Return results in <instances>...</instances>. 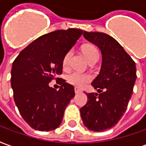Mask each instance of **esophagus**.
Here are the masks:
<instances>
[{
    "label": "esophagus",
    "mask_w": 146,
    "mask_h": 146,
    "mask_svg": "<svg viewBox=\"0 0 146 146\" xmlns=\"http://www.w3.org/2000/svg\"><path fill=\"white\" fill-rule=\"evenodd\" d=\"M74 91H75V93H76V94H77V93H80V92H82V91H81L80 89L77 88H74Z\"/></svg>",
    "instance_id": "1"
}]
</instances>
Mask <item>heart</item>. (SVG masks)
Segmentation results:
<instances>
[{"instance_id":"heart-1","label":"heart","mask_w":146,"mask_h":146,"mask_svg":"<svg viewBox=\"0 0 146 146\" xmlns=\"http://www.w3.org/2000/svg\"><path fill=\"white\" fill-rule=\"evenodd\" d=\"M83 53L84 54L87 59L90 62L92 59H94L95 57L99 56V52H98L97 48L92 44H88L84 46L82 49ZM73 51H67L66 54L64 55L63 59H62V66L64 69H66L69 66L70 62V58L72 57ZM91 76L87 74V73H83L80 72H73L67 76V82L72 84L73 86H76L77 88H83L90 81Z\"/></svg>"}]
</instances>
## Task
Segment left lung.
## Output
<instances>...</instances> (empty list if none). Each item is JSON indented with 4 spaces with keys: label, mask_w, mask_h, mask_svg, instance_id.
Instances as JSON below:
<instances>
[{
    "label": "left lung",
    "mask_w": 146,
    "mask_h": 146,
    "mask_svg": "<svg viewBox=\"0 0 146 146\" xmlns=\"http://www.w3.org/2000/svg\"><path fill=\"white\" fill-rule=\"evenodd\" d=\"M84 36L101 50L100 73L92 85L97 93H87L80 109L83 123L89 130L103 131L118 123L131 98L136 75L135 62L116 40L104 33L84 31Z\"/></svg>",
    "instance_id": "obj_1"
}]
</instances>
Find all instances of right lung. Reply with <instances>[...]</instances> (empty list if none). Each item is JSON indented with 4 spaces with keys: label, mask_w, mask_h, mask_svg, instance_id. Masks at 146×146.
<instances>
[{
    "label": "right lung",
    "mask_w": 146,
    "mask_h": 146,
    "mask_svg": "<svg viewBox=\"0 0 146 146\" xmlns=\"http://www.w3.org/2000/svg\"><path fill=\"white\" fill-rule=\"evenodd\" d=\"M79 29L58 30L42 35L25 48L12 63L11 84L22 117L35 130L57 128L74 97L73 85L57 77L62 73V59L82 35ZM52 79L62 85L50 88Z\"/></svg>",
    "instance_id": "1"
}]
</instances>
